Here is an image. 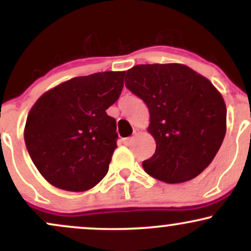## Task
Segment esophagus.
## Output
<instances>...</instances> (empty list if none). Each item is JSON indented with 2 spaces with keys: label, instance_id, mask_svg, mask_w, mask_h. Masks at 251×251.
Segmentation results:
<instances>
[{
  "label": "esophagus",
  "instance_id": "34e87169",
  "mask_svg": "<svg viewBox=\"0 0 251 251\" xmlns=\"http://www.w3.org/2000/svg\"><path fill=\"white\" fill-rule=\"evenodd\" d=\"M132 139H133V138H132V137L124 138V139H123V144H124V145H129V144H131V142H132Z\"/></svg>",
  "mask_w": 251,
  "mask_h": 251
}]
</instances>
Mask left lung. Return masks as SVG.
<instances>
[{
    "mask_svg": "<svg viewBox=\"0 0 251 251\" xmlns=\"http://www.w3.org/2000/svg\"><path fill=\"white\" fill-rule=\"evenodd\" d=\"M126 87L150 112L149 132L157 148L143 168L155 179L183 183L209 166L223 143L226 107L206 77L179 63L138 65Z\"/></svg>",
    "mask_w": 251,
    "mask_h": 251,
    "instance_id": "left-lung-1",
    "label": "left lung"
}]
</instances>
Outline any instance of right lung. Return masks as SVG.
<instances>
[{"mask_svg":"<svg viewBox=\"0 0 251 251\" xmlns=\"http://www.w3.org/2000/svg\"><path fill=\"white\" fill-rule=\"evenodd\" d=\"M125 72L77 76L46 92L34 103L25 142L34 165L51 185L86 191L108 171L117 148L116 119L106 109L117 101Z\"/></svg>","mask_w":251,"mask_h":251,"instance_id":"right-lung-1","label":"right lung"}]
</instances>
